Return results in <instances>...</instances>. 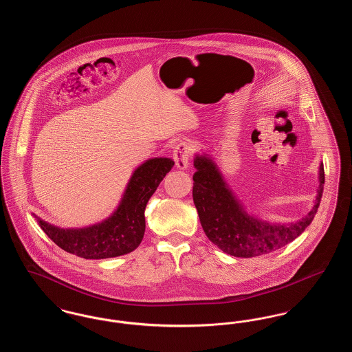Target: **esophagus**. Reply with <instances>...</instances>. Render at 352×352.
I'll return each mask as SVG.
<instances>
[{
	"mask_svg": "<svg viewBox=\"0 0 352 352\" xmlns=\"http://www.w3.org/2000/svg\"><path fill=\"white\" fill-rule=\"evenodd\" d=\"M191 145L186 141H181L179 144L175 145L174 151H173V155H174V160H175V165L177 168H186L188 166V161H190V157H191Z\"/></svg>",
	"mask_w": 352,
	"mask_h": 352,
	"instance_id": "esophagus-1",
	"label": "esophagus"
}]
</instances>
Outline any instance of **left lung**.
Instances as JSON below:
<instances>
[{"instance_id":"obj_1","label":"left lung","mask_w":352,"mask_h":352,"mask_svg":"<svg viewBox=\"0 0 352 352\" xmlns=\"http://www.w3.org/2000/svg\"><path fill=\"white\" fill-rule=\"evenodd\" d=\"M194 166L192 199L203 231L219 250L234 257H256L283 248L305 231L318 211L324 184L323 165L319 168L318 195L313 210L289 226L269 224L247 215L208 157L197 155Z\"/></svg>"}]
</instances>
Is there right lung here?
<instances>
[{
    "label": "right lung",
    "mask_w": 352,
    "mask_h": 352,
    "mask_svg": "<svg viewBox=\"0 0 352 352\" xmlns=\"http://www.w3.org/2000/svg\"><path fill=\"white\" fill-rule=\"evenodd\" d=\"M174 166L170 158H151L134 171L116 212L102 223L82 230H60L38 219L41 228L63 251L99 260L134 251L145 234V208L151 195Z\"/></svg>",
    "instance_id": "add662e5"
}]
</instances>
